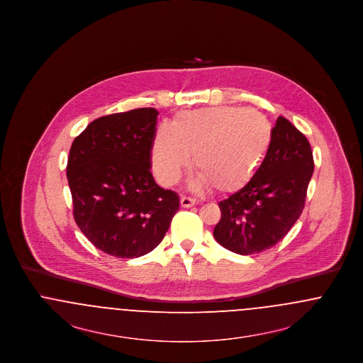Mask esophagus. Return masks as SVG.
Returning <instances> with one entry per match:
<instances>
[{
    "mask_svg": "<svg viewBox=\"0 0 363 363\" xmlns=\"http://www.w3.org/2000/svg\"><path fill=\"white\" fill-rule=\"evenodd\" d=\"M197 204V201L191 197H186V196H182L181 197V207L182 208H190L194 207Z\"/></svg>",
    "mask_w": 363,
    "mask_h": 363,
    "instance_id": "34e87169",
    "label": "esophagus"
}]
</instances>
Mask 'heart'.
Segmentation results:
<instances>
[{
  "instance_id": "obj_1",
  "label": "heart",
  "mask_w": 363,
  "mask_h": 363,
  "mask_svg": "<svg viewBox=\"0 0 363 363\" xmlns=\"http://www.w3.org/2000/svg\"><path fill=\"white\" fill-rule=\"evenodd\" d=\"M274 138L271 122L257 110L213 106L181 113L173 125H160L152 163L164 185H175L190 166L200 181L218 191H234L259 170Z\"/></svg>"
}]
</instances>
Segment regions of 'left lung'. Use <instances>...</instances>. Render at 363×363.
I'll use <instances>...</instances> for the list:
<instances>
[{"label":"left lung","mask_w":363,"mask_h":363,"mask_svg":"<svg viewBox=\"0 0 363 363\" xmlns=\"http://www.w3.org/2000/svg\"><path fill=\"white\" fill-rule=\"evenodd\" d=\"M271 148L253 178L219 203L213 237L238 255H255L283 240L301 216L314 160L311 144L284 117L272 129Z\"/></svg>","instance_id":"1"}]
</instances>
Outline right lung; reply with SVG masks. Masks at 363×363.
<instances>
[{"instance_id":"1","label":"right lung","mask_w":363,"mask_h":363,"mask_svg":"<svg viewBox=\"0 0 363 363\" xmlns=\"http://www.w3.org/2000/svg\"><path fill=\"white\" fill-rule=\"evenodd\" d=\"M157 111L104 116L73 140L67 177L73 218L89 242L118 259L141 257L162 242L179 197L151 173Z\"/></svg>"}]
</instances>
